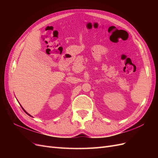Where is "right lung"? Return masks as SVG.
<instances>
[{
	"label": "right lung",
	"mask_w": 158,
	"mask_h": 158,
	"mask_svg": "<svg viewBox=\"0 0 158 158\" xmlns=\"http://www.w3.org/2000/svg\"><path fill=\"white\" fill-rule=\"evenodd\" d=\"M21 107H22V106H21ZM22 109H23V111H24V112H25V113H26V114H28V115H29V116H30V117H32V116H31V115H30V114H29V113H27V112H26V111H25V109H23V107H22Z\"/></svg>",
	"instance_id": "obj_1"
}]
</instances>
